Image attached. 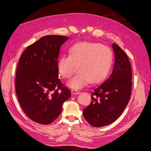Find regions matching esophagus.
<instances>
[{
	"label": "esophagus",
	"mask_w": 151,
	"mask_h": 151,
	"mask_svg": "<svg viewBox=\"0 0 151 151\" xmlns=\"http://www.w3.org/2000/svg\"><path fill=\"white\" fill-rule=\"evenodd\" d=\"M71 92H72L73 94H79L80 92L78 90H76V89H73L72 91H71Z\"/></svg>",
	"instance_id": "1"
}]
</instances>
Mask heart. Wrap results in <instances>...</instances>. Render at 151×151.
<instances>
[{
  "label": "heart",
  "instance_id": "1",
  "mask_svg": "<svg viewBox=\"0 0 151 151\" xmlns=\"http://www.w3.org/2000/svg\"><path fill=\"white\" fill-rule=\"evenodd\" d=\"M69 55L60 56L57 63L59 73L69 78L78 69V72L67 82L74 89H81L90 81L99 83L106 76L113 61L112 51L109 47L97 43L80 42L70 47Z\"/></svg>",
  "mask_w": 151,
  "mask_h": 151
}]
</instances>
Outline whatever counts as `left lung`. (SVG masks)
Here are the masks:
<instances>
[{"mask_svg": "<svg viewBox=\"0 0 151 151\" xmlns=\"http://www.w3.org/2000/svg\"><path fill=\"white\" fill-rule=\"evenodd\" d=\"M115 62L111 75L91 93V104L83 116L92 126L101 127L117 120L127 106L132 91V72L127 55L118 45H112Z\"/></svg>", "mask_w": 151, "mask_h": 151, "instance_id": "8db88e82", "label": "left lung"}]
</instances>
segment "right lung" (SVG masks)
Masks as SVG:
<instances>
[{"mask_svg": "<svg viewBox=\"0 0 151 151\" xmlns=\"http://www.w3.org/2000/svg\"><path fill=\"white\" fill-rule=\"evenodd\" d=\"M68 37L46 35L29 45L19 59L16 93L24 113L40 124L52 123L71 92L63 86L57 67L59 50Z\"/></svg>", "mask_w": 151, "mask_h": 151, "instance_id": "obj_1", "label": "right lung"}]
</instances>
